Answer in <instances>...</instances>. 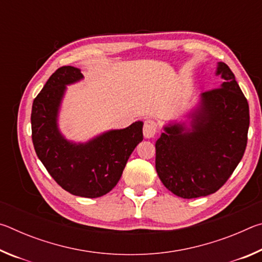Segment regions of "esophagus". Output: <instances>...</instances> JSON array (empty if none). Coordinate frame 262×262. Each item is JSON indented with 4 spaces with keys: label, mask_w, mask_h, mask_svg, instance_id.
Returning <instances> with one entry per match:
<instances>
[{
    "label": "esophagus",
    "mask_w": 262,
    "mask_h": 262,
    "mask_svg": "<svg viewBox=\"0 0 262 262\" xmlns=\"http://www.w3.org/2000/svg\"><path fill=\"white\" fill-rule=\"evenodd\" d=\"M157 132V123L156 121L151 120V119H149V120H145L144 121V125H143V135L145 139H151V137L155 136Z\"/></svg>",
    "instance_id": "esophagus-1"
}]
</instances>
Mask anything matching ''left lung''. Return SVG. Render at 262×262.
Masks as SVG:
<instances>
[{
    "instance_id": "obj_1",
    "label": "left lung",
    "mask_w": 262,
    "mask_h": 262,
    "mask_svg": "<svg viewBox=\"0 0 262 262\" xmlns=\"http://www.w3.org/2000/svg\"><path fill=\"white\" fill-rule=\"evenodd\" d=\"M220 88L203 92L190 114V129L170 123L156 142V171L163 185L183 199L215 193L242 161L250 108L231 69L219 62Z\"/></svg>"
}]
</instances>
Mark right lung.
Wrapping results in <instances>:
<instances>
[{
	"label": "right lung",
	"instance_id": "1",
	"mask_svg": "<svg viewBox=\"0 0 262 262\" xmlns=\"http://www.w3.org/2000/svg\"><path fill=\"white\" fill-rule=\"evenodd\" d=\"M82 78L81 70L72 66L52 74L33 100L32 142L38 158L62 188L95 199L107 194L120 180L128 158L143 140V122L106 132L86 143L66 140L57 128V113L66 85Z\"/></svg>",
	"mask_w": 262,
	"mask_h": 262
}]
</instances>
